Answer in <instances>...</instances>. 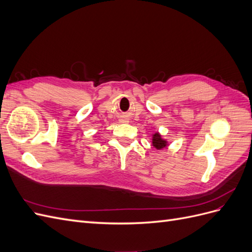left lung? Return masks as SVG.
Masks as SVG:
<instances>
[{"mask_svg": "<svg viewBox=\"0 0 252 252\" xmlns=\"http://www.w3.org/2000/svg\"><path fill=\"white\" fill-rule=\"evenodd\" d=\"M152 144H154V146L157 148V149H162L164 147H166V141H164L161 135H159L158 133H156L154 134V139H152Z\"/></svg>", "mask_w": 252, "mask_h": 252, "instance_id": "left-lung-1", "label": "left lung"}]
</instances>
